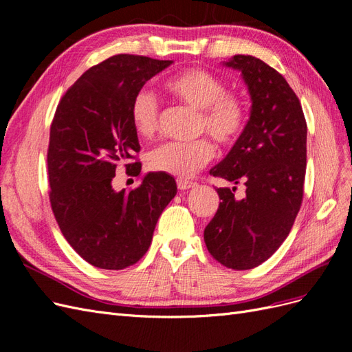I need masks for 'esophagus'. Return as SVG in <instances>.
Instances as JSON below:
<instances>
[{"mask_svg":"<svg viewBox=\"0 0 352 352\" xmlns=\"http://www.w3.org/2000/svg\"><path fill=\"white\" fill-rule=\"evenodd\" d=\"M176 184L180 190H186V189L197 186V182H192V180H188V179H177Z\"/></svg>","mask_w":352,"mask_h":352,"instance_id":"1","label":"esophagus"}]
</instances>
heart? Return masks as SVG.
<instances>
[{
  "instance_id": "heart-1",
  "label": "heart",
  "mask_w": 352,
  "mask_h": 352,
  "mask_svg": "<svg viewBox=\"0 0 352 352\" xmlns=\"http://www.w3.org/2000/svg\"><path fill=\"white\" fill-rule=\"evenodd\" d=\"M168 95L198 111L197 129L207 132L223 146L235 144L247 124V105L241 95L226 91V85L208 70L192 67L166 80ZM133 131L150 140L158 131L160 109L154 94L141 89L131 102ZM214 145L207 138L192 142H167L148 154L146 164L154 172L188 177L214 157Z\"/></svg>"
}]
</instances>
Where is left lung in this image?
<instances>
[{"label": "left lung", "mask_w": 352, "mask_h": 352, "mask_svg": "<svg viewBox=\"0 0 352 352\" xmlns=\"http://www.w3.org/2000/svg\"><path fill=\"white\" fill-rule=\"evenodd\" d=\"M223 65L239 70L251 95L250 120L210 175L245 185L217 188L221 199L204 230L208 252L233 270H248L278 251L289 235L304 195L307 123L301 102L279 72L252 56Z\"/></svg>", "instance_id": "1"}]
</instances>
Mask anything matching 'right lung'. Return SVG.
Instances as JSON below:
<instances>
[{"mask_svg":"<svg viewBox=\"0 0 352 352\" xmlns=\"http://www.w3.org/2000/svg\"><path fill=\"white\" fill-rule=\"evenodd\" d=\"M172 63L113 56L85 72L57 105L47 154L51 208L72 248L98 269L140 261L176 195L175 179L160 172L129 192L113 188L117 167L141 173V163H131L141 150L131 122L135 94Z\"/></svg>","mask_w":352,"mask_h":352,"instance_id":"1","label":"right lung"}]
</instances>
